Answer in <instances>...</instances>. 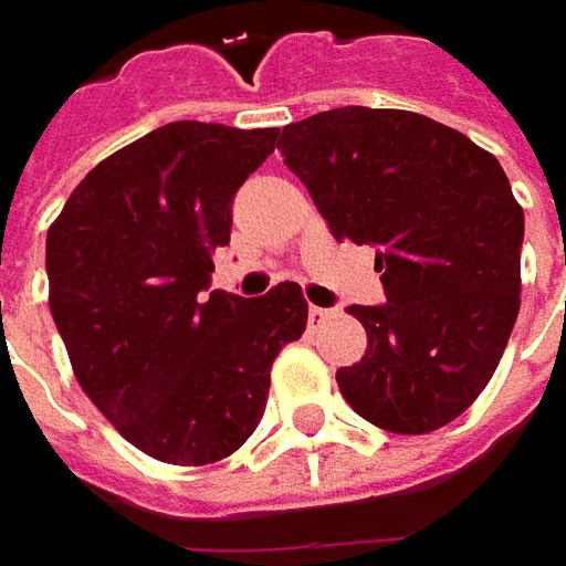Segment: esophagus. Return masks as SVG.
Instances as JSON below:
<instances>
[{
  "label": "esophagus",
  "mask_w": 566,
  "mask_h": 566,
  "mask_svg": "<svg viewBox=\"0 0 566 566\" xmlns=\"http://www.w3.org/2000/svg\"><path fill=\"white\" fill-rule=\"evenodd\" d=\"M331 317H334L331 308H317V305L308 308V324H312V327H321V324H324V321H331Z\"/></svg>",
  "instance_id": "obj_1"
}]
</instances>
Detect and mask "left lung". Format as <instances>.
<instances>
[{
	"instance_id": "left-lung-1",
	"label": "left lung",
	"mask_w": 566,
	"mask_h": 566,
	"mask_svg": "<svg viewBox=\"0 0 566 566\" xmlns=\"http://www.w3.org/2000/svg\"><path fill=\"white\" fill-rule=\"evenodd\" d=\"M280 154L337 242L375 245L387 305H353L368 349L337 384L365 422L428 434L485 390L520 312L523 207L457 128L339 106L293 122Z\"/></svg>"
}]
</instances>
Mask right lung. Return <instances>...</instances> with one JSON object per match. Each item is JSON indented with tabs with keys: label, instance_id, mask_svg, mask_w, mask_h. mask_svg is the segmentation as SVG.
<instances>
[{
	"label": "right lung",
	"instance_id": "1",
	"mask_svg": "<svg viewBox=\"0 0 566 566\" xmlns=\"http://www.w3.org/2000/svg\"><path fill=\"white\" fill-rule=\"evenodd\" d=\"M276 135L169 122L99 160L46 232L50 312L77 384L160 463L207 467L245 444L273 359L308 324L298 283L205 293L232 195Z\"/></svg>",
	"mask_w": 566,
	"mask_h": 566
}]
</instances>
